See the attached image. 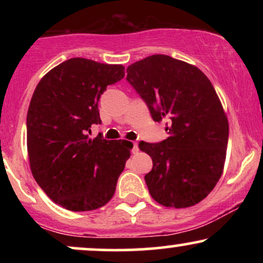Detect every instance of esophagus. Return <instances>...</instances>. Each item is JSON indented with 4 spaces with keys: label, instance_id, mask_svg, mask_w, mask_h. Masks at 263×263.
Wrapping results in <instances>:
<instances>
[{
    "label": "esophagus",
    "instance_id": "1",
    "mask_svg": "<svg viewBox=\"0 0 263 263\" xmlns=\"http://www.w3.org/2000/svg\"><path fill=\"white\" fill-rule=\"evenodd\" d=\"M132 152H134V153H137V152H138V144H137V142H135V143H134V149H132Z\"/></svg>",
    "mask_w": 263,
    "mask_h": 263
}]
</instances>
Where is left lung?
<instances>
[{
	"label": "left lung",
	"mask_w": 263,
	"mask_h": 263,
	"mask_svg": "<svg viewBox=\"0 0 263 263\" xmlns=\"http://www.w3.org/2000/svg\"><path fill=\"white\" fill-rule=\"evenodd\" d=\"M126 80L146 102L153 121L167 120L168 137L141 141L153 168L144 176L149 194L168 208L198 204L224 170L229 123L215 89L200 69L156 54L127 68Z\"/></svg>",
	"instance_id": "1"
}]
</instances>
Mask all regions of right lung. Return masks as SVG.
<instances>
[{
	"label": "right lung",
	"instance_id": "1",
	"mask_svg": "<svg viewBox=\"0 0 263 263\" xmlns=\"http://www.w3.org/2000/svg\"><path fill=\"white\" fill-rule=\"evenodd\" d=\"M125 77L122 65L85 58L63 62L39 81L27 114V148L33 177L54 203L71 211L104 206L131 156L128 141L90 140L100 125L99 100Z\"/></svg>",
	"mask_w": 263,
	"mask_h": 263
}]
</instances>
